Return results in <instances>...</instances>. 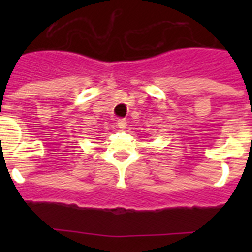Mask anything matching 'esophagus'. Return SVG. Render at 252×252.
Instances as JSON below:
<instances>
[{"label": "esophagus", "mask_w": 252, "mask_h": 252, "mask_svg": "<svg viewBox=\"0 0 252 252\" xmlns=\"http://www.w3.org/2000/svg\"><path fill=\"white\" fill-rule=\"evenodd\" d=\"M117 126H119V128H126V126H127V121L125 119H120L119 121H117Z\"/></svg>", "instance_id": "obj_1"}]
</instances>
